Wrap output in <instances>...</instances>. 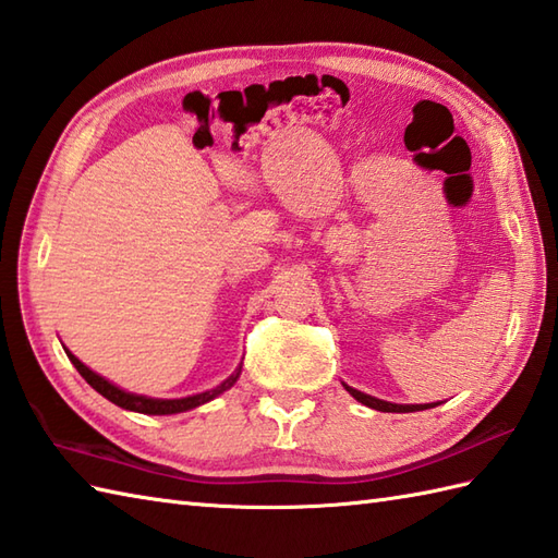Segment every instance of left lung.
Returning <instances> with one entry per match:
<instances>
[{
  "label": "left lung",
  "mask_w": 558,
  "mask_h": 558,
  "mask_svg": "<svg viewBox=\"0 0 558 558\" xmlns=\"http://www.w3.org/2000/svg\"><path fill=\"white\" fill-rule=\"evenodd\" d=\"M342 386H345V390L354 400L362 402V405H366V408L378 410V412H420V410H429V408L441 405V402H424V405H398V402H388V400H378L374 396H366V393H362V390L352 388L348 384H342Z\"/></svg>",
  "instance_id": "1"
}]
</instances>
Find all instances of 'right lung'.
I'll return each mask as SVG.
<instances>
[{
  "label": "right lung",
  "instance_id": "right-lung-1",
  "mask_svg": "<svg viewBox=\"0 0 558 558\" xmlns=\"http://www.w3.org/2000/svg\"><path fill=\"white\" fill-rule=\"evenodd\" d=\"M66 357L71 360V364L76 366L78 374L86 378V381L98 390L102 398H108L114 405H120L122 410H132V412H141V414H177V412H186V410H194L198 405H204V402H210L213 398H218L225 390L232 388L236 384V378L242 374V364L236 366V369L225 378V381L216 388L204 390V393H196V396H186V398H148V396H138V393H129V390L114 386L108 378L96 374L93 369H88L86 364H83L76 354H71L66 348Z\"/></svg>",
  "mask_w": 558,
  "mask_h": 558
}]
</instances>
